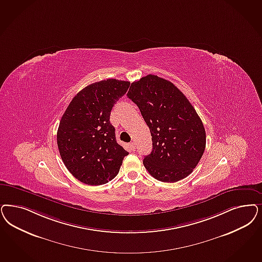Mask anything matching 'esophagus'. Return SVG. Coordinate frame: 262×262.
I'll list each match as a JSON object with an SVG mask.
<instances>
[{"label":"esophagus","instance_id":"obj_1","mask_svg":"<svg viewBox=\"0 0 262 262\" xmlns=\"http://www.w3.org/2000/svg\"><path fill=\"white\" fill-rule=\"evenodd\" d=\"M128 146H129V149H130L132 151H136V143H135V142H130V143L128 144Z\"/></svg>","mask_w":262,"mask_h":262}]
</instances>
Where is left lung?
Returning a JSON list of instances; mask_svg holds the SVG:
<instances>
[{
    "label": "left lung",
    "instance_id": "1",
    "mask_svg": "<svg viewBox=\"0 0 262 262\" xmlns=\"http://www.w3.org/2000/svg\"><path fill=\"white\" fill-rule=\"evenodd\" d=\"M149 126L153 150L143 164L157 180L174 183L186 178L199 163L206 146L201 119L173 83L149 74L127 92Z\"/></svg>",
    "mask_w": 262,
    "mask_h": 262
}]
</instances>
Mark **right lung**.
I'll use <instances>...</instances> for the list:
<instances>
[{
	"mask_svg": "<svg viewBox=\"0 0 262 262\" xmlns=\"http://www.w3.org/2000/svg\"><path fill=\"white\" fill-rule=\"evenodd\" d=\"M129 82L106 79L82 89L66 109L57 132L63 163L84 184L99 186L116 177L128 155L117 143L109 118Z\"/></svg>",
	"mask_w": 262,
	"mask_h": 262,
	"instance_id": "add662e5",
	"label": "right lung"
}]
</instances>
